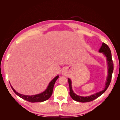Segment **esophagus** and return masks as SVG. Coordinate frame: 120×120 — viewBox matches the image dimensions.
<instances>
[{
    "label": "esophagus",
    "instance_id": "34e87169",
    "mask_svg": "<svg viewBox=\"0 0 120 120\" xmlns=\"http://www.w3.org/2000/svg\"><path fill=\"white\" fill-rule=\"evenodd\" d=\"M67 70L65 69V68H64V69H63L62 71V74L63 75H67Z\"/></svg>",
    "mask_w": 120,
    "mask_h": 120
}]
</instances>
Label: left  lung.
Listing matches in <instances>:
<instances>
[{"instance_id":"left-lung-1","label":"left lung","mask_w":120,"mask_h":120,"mask_svg":"<svg viewBox=\"0 0 120 120\" xmlns=\"http://www.w3.org/2000/svg\"><path fill=\"white\" fill-rule=\"evenodd\" d=\"M99 52H103L104 54L106 56L108 64V75L107 79V82L106 83L105 88L104 90L99 92L98 93H97L95 94H93V95H92L90 96L83 97L78 96L74 93L73 91L72 90V85H71V80H70V79L68 78V84H69L70 87V95L71 98H72V99L75 101H79V102L81 103L90 102V101H92L94 100V99H95L96 98H98V97L100 96L101 94L105 92L106 90H107V89L108 88L109 85H110L112 75V73L113 71V62L112 59L111 50L107 45L105 43H103L102 46H101Z\"/></svg>"}]
</instances>
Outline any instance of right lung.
I'll list each match as a JSON object with an SVG mask.
<instances>
[{
	"mask_svg": "<svg viewBox=\"0 0 120 120\" xmlns=\"http://www.w3.org/2000/svg\"><path fill=\"white\" fill-rule=\"evenodd\" d=\"M58 77H59V76L58 75L53 79L52 81L49 83L46 90L44 92L39 94H37V95H35L28 96V95H22V94H21L17 92H16V91H15L14 89L12 88V86H11V85H10V86H11V88L12 89L13 91H14V92L16 94V95H17L19 97H20V98H22L31 103L40 102V101H44L47 100V99L49 98L51 96H52V91H53V86H54L56 81L57 80Z\"/></svg>",
	"mask_w": 120,
	"mask_h": 120,
	"instance_id": "right-lung-1",
	"label": "right lung"
}]
</instances>
